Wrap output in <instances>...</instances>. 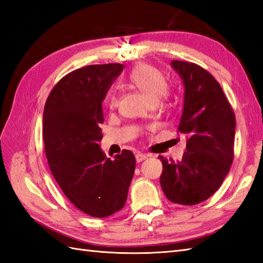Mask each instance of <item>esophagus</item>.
Here are the masks:
<instances>
[{
    "instance_id": "1",
    "label": "esophagus",
    "mask_w": 263,
    "mask_h": 263,
    "mask_svg": "<svg viewBox=\"0 0 263 263\" xmlns=\"http://www.w3.org/2000/svg\"><path fill=\"white\" fill-rule=\"evenodd\" d=\"M148 157H149V155H147V154H140V153H139V154L136 155V159H137L138 163H140V161L147 159Z\"/></svg>"
}]
</instances>
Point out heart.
<instances>
[{
	"label": "heart",
	"instance_id": "1",
	"mask_svg": "<svg viewBox=\"0 0 263 263\" xmlns=\"http://www.w3.org/2000/svg\"><path fill=\"white\" fill-rule=\"evenodd\" d=\"M128 81L140 89L150 103H156L160 96L167 95L164 74L150 64L140 63L133 68L128 74ZM107 102L109 107H115L117 105V96L114 92L109 93Z\"/></svg>",
	"mask_w": 263,
	"mask_h": 263
}]
</instances>
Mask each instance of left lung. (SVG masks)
I'll list each match as a JSON object with an SVG mask.
<instances>
[{"label":"left lung","instance_id":"left-lung-1","mask_svg":"<svg viewBox=\"0 0 263 263\" xmlns=\"http://www.w3.org/2000/svg\"><path fill=\"white\" fill-rule=\"evenodd\" d=\"M184 85V105L177 130L187 137L182 160L163 156L159 182L166 198L193 205L210 198L224 182L234 158L235 115L219 83L201 66L172 61Z\"/></svg>","mask_w":263,"mask_h":263}]
</instances>
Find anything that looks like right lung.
Here are the masks:
<instances>
[{"mask_svg":"<svg viewBox=\"0 0 263 263\" xmlns=\"http://www.w3.org/2000/svg\"><path fill=\"white\" fill-rule=\"evenodd\" d=\"M123 71L119 63L87 65L70 72L49 93L43 136L48 166L65 197L85 214L104 218L124 206L136 170L135 155L114 160L99 146L102 103Z\"/></svg>","mask_w":263,"mask_h":263,"instance_id":"obj_1","label":"right lung"}]
</instances>
